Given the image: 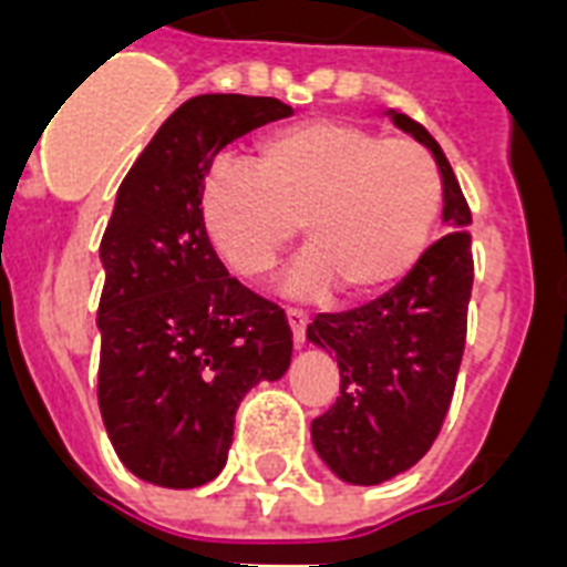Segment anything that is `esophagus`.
<instances>
[{
  "label": "esophagus",
  "instance_id": "34e87169",
  "mask_svg": "<svg viewBox=\"0 0 567 567\" xmlns=\"http://www.w3.org/2000/svg\"><path fill=\"white\" fill-rule=\"evenodd\" d=\"M288 327H291L293 344L300 347L302 341H306V327H309V315H306V311L291 309V311H288Z\"/></svg>",
  "mask_w": 567,
  "mask_h": 567
}]
</instances>
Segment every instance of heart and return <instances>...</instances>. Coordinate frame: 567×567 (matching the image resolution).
<instances>
[{"label":"heart","instance_id":"obj_1","mask_svg":"<svg viewBox=\"0 0 567 567\" xmlns=\"http://www.w3.org/2000/svg\"><path fill=\"white\" fill-rule=\"evenodd\" d=\"M439 212V167L421 144L332 117L276 128L252 164L220 158L199 188L205 238L244 279L270 274L302 223L309 249L285 279L300 300L394 288L421 261Z\"/></svg>","mask_w":567,"mask_h":567}]
</instances>
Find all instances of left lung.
<instances>
[{
  "instance_id": "8db88e82",
  "label": "left lung",
  "mask_w": 567,
  "mask_h": 567,
  "mask_svg": "<svg viewBox=\"0 0 567 567\" xmlns=\"http://www.w3.org/2000/svg\"><path fill=\"white\" fill-rule=\"evenodd\" d=\"M388 117L439 164L447 235L388 293L362 309L318 315L306 329L341 373V396L311 421V444L350 485L385 483L432 447L456 388L474 285L471 208L447 155L421 123L394 109Z\"/></svg>"
}]
</instances>
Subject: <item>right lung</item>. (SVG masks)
<instances>
[{
    "label": "right lung",
    "mask_w": 567,
    "mask_h": 567,
    "mask_svg": "<svg viewBox=\"0 0 567 567\" xmlns=\"http://www.w3.org/2000/svg\"><path fill=\"white\" fill-rule=\"evenodd\" d=\"M288 114L274 96H194L117 190L100 244V412L120 462L144 483H212L244 394L291 364L285 311L226 274L199 223L214 155Z\"/></svg>",
    "instance_id": "1"
}]
</instances>
